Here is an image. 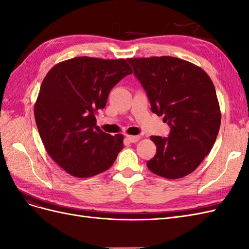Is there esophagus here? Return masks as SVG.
Returning <instances> with one entry per match:
<instances>
[{
  "label": "esophagus",
  "instance_id": "34e87169",
  "mask_svg": "<svg viewBox=\"0 0 249 249\" xmlns=\"http://www.w3.org/2000/svg\"><path fill=\"white\" fill-rule=\"evenodd\" d=\"M126 139L132 143L137 142L140 139V136H133V135H126Z\"/></svg>",
  "mask_w": 249,
  "mask_h": 249
}]
</instances>
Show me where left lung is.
<instances>
[{
  "mask_svg": "<svg viewBox=\"0 0 249 249\" xmlns=\"http://www.w3.org/2000/svg\"><path fill=\"white\" fill-rule=\"evenodd\" d=\"M144 88L150 110L170 126L168 137L152 136L157 153L146 162L170 179L190 175L212 149L221 112L212 80L200 67L170 56L127 59Z\"/></svg>",
  "mask_w": 249,
  "mask_h": 249,
  "instance_id": "obj_1",
  "label": "left lung"
}]
</instances>
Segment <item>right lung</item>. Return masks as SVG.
<instances>
[{
  "label": "right lung",
  "mask_w": 249,
  "mask_h": 249,
  "mask_svg": "<svg viewBox=\"0 0 249 249\" xmlns=\"http://www.w3.org/2000/svg\"><path fill=\"white\" fill-rule=\"evenodd\" d=\"M132 69L126 60L76 57L52 67L34 106L35 122L48 154L77 178L109 169L124 147V136L103 132L95 113Z\"/></svg>",
  "instance_id": "right-lung-1"
}]
</instances>
